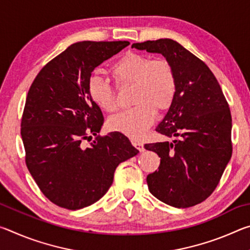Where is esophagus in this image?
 <instances>
[{
    "instance_id": "obj_1",
    "label": "esophagus",
    "mask_w": 250,
    "mask_h": 250,
    "mask_svg": "<svg viewBox=\"0 0 250 250\" xmlns=\"http://www.w3.org/2000/svg\"><path fill=\"white\" fill-rule=\"evenodd\" d=\"M132 145H133V146H135V147H137V149L139 150V151H140V152H143V151H145V147H143V145H142V143L141 142H139V141H132Z\"/></svg>"
}]
</instances>
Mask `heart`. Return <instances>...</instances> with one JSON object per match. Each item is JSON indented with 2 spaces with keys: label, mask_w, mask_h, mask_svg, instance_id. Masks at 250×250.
Returning <instances> with one entry per match:
<instances>
[{
  "label": "heart",
  "mask_w": 250,
  "mask_h": 250,
  "mask_svg": "<svg viewBox=\"0 0 250 250\" xmlns=\"http://www.w3.org/2000/svg\"><path fill=\"white\" fill-rule=\"evenodd\" d=\"M110 73L117 86H132L130 100L134 105L110 118L109 128L139 140L153 124L156 111H167L174 101L175 71L166 59H152L147 55L129 52L111 66ZM88 92L94 104L104 111L117 109L115 88L108 80L91 75Z\"/></svg>",
  "instance_id": "b5f03b06"
}]
</instances>
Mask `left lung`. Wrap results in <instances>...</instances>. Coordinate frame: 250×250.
I'll return each mask as SVG.
<instances>
[{
    "label": "left lung",
    "mask_w": 250,
    "mask_h": 250,
    "mask_svg": "<svg viewBox=\"0 0 250 250\" xmlns=\"http://www.w3.org/2000/svg\"><path fill=\"white\" fill-rule=\"evenodd\" d=\"M162 54L176 76V95L155 131L172 142L146 145L161 158L146 177L152 195L177 208L205 201L231 158V115L216 77L204 62L170 39L132 44Z\"/></svg>",
    "instance_id": "8db88e82"
}]
</instances>
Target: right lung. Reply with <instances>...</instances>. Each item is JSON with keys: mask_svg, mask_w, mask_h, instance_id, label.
<instances>
[{"mask_svg": "<svg viewBox=\"0 0 250 250\" xmlns=\"http://www.w3.org/2000/svg\"><path fill=\"white\" fill-rule=\"evenodd\" d=\"M129 44L75 43L47 62L29 88L21 122L25 162L54 204L71 210L94 204L111 186L117 167L139 153L120 132L97 135L104 116L88 92L96 67ZM89 134L96 140L83 148Z\"/></svg>", "mask_w": 250, "mask_h": 250, "instance_id": "right-lung-1", "label": "right lung"}]
</instances>
